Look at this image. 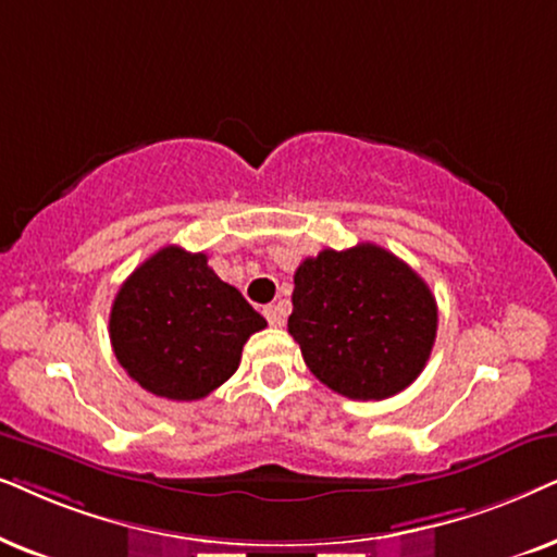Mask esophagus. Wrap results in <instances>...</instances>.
<instances>
[{
  "label": "esophagus",
  "instance_id": "1",
  "mask_svg": "<svg viewBox=\"0 0 557 557\" xmlns=\"http://www.w3.org/2000/svg\"><path fill=\"white\" fill-rule=\"evenodd\" d=\"M264 318H267V321H270V325H274V329L285 325V313H283V310H280V306L264 308Z\"/></svg>",
  "mask_w": 557,
  "mask_h": 557
}]
</instances>
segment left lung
<instances>
[{
	"instance_id": "obj_1",
	"label": "left lung",
	"mask_w": 557,
	"mask_h": 557,
	"mask_svg": "<svg viewBox=\"0 0 557 557\" xmlns=\"http://www.w3.org/2000/svg\"><path fill=\"white\" fill-rule=\"evenodd\" d=\"M287 331L325 387L387 399L425 369L438 306L410 264L376 244H356L302 259Z\"/></svg>"
}]
</instances>
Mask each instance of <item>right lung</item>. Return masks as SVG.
<instances>
[{
	"instance_id": "add662e5",
	"label": "right lung",
	"mask_w": 557,
	"mask_h": 557,
	"mask_svg": "<svg viewBox=\"0 0 557 557\" xmlns=\"http://www.w3.org/2000/svg\"><path fill=\"white\" fill-rule=\"evenodd\" d=\"M267 321L219 277L203 251H154L119 287L109 315L116 361L152 395L193 403L221 387Z\"/></svg>"
}]
</instances>
